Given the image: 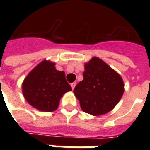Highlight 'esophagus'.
Segmentation results:
<instances>
[{
	"label": "esophagus",
	"instance_id": "34e87169",
	"mask_svg": "<svg viewBox=\"0 0 150 150\" xmlns=\"http://www.w3.org/2000/svg\"><path fill=\"white\" fill-rule=\"evenodd\" d=\"M71 86L72 89H74V88H75V86H76V83H72L71 84Z\"/></svg>",
	"mask_w": 150,
	"mask_h": 150
}]
</instances>
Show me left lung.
<instances>
[{"instance_id": "left-lung-1", "label": "left lung", "mask_w": 150, "mask_h": 150, "mask_svg": "<svg viewBox=\"0 0 150 150\" xmlns=\"http://www.w3.org/2000/svg\"><path fill=\"white\" fill-rule=\"evenodd\" d=\"M84 69L83 79L74 89L82 110L93 116L106 114L122 97L125 86L122 78L97 57L86 62Z\"/></svg>"}]
</instances>
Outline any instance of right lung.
Segmentation results:
<instances>
[{
	"label": "right lung",
	"instance_id": "right-lung-1",
	"mask_svg": "<svg viewBox=\"0 0 150 150\" xmlns=\"http://www.w3.org/2000/svg\"><path fill=\"white\" fill-rule=\"evenodd\" d=\"M55 63L43 60L31 71L22 83V93L32 107L42 112H54L63 94L71 91L65 72L55 69Z\"/></svg>",
	"mask_w": 150,
	"mask_h": 150
}]
</instances>
